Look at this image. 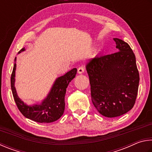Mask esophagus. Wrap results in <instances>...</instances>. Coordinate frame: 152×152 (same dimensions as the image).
<instances>
[{
  "mask_svg": "<svg viewBox=\"0 0 152 152\" xmlns=\"http://www.w3.org/2000/svg\"><path fill=\"white\" fill-rule=\"evenodd\" d=\"M84 71H85V68H84V66H80V67H79L78 69H77V73L79 74H82L83 73H84Z\"/></svg>",
  "mask_w": 152,
  "mask_h": 152,
  "instance_id": "34e87169",
  "label": "esophagus"
}]
</instances>
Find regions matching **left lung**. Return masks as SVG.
Masks as SVG:
<instances>
[{
	"mask_svg": "<svg viewBox=\"0 0 152 152\" xmlns=\"http://www.w3.org/2000/svg\"><path fill=\"white\" fill-rule=\"evenodd\" d=\"M113 40L118 52L97 55L86 65L93 104L107 118L120 116L132 110L140 82L135 56L131 47L121 39Z\"/></svg>",
	"mask_w": 152,
	"mask_h": 152,
	"instance_id": "obj_1",
	"label": "left lung"
}]
</instances>
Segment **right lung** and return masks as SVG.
<instances>
[{"mask_svg":"<svg viewBox=\"0 0 152 152\" xmlns=\"http://www.w3.org/2000/svg\"><path fill=\"white\" fill-rule=\"evenodd\" d=\"M23 48L18 53L25 50ZM15 63L10 77L12 93L15 102L20 113L25 118L39 123H51L59 119L65 110V95L66 89L69 83L75 78L77 69L74 68L64 75L56 79L49 94L42 101L41 104L27 105L18 97L15 87L16 58Z\"/></svg>","mask_w":152,"mask_h":152,"instance_id":"obj_1","label":"right lung"}]
</instances>
